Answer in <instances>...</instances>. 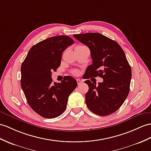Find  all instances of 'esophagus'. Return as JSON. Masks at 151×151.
I'll return each mask as SVG.
<instances>
[{
	"mask_svg": "<svg viewBox=\"0 0 151 151\" xmlns=\"http://www.w3.org/2000/svg\"><path fill=\"white\" fill-rule=\"evenodd\" d=\"M77 83H78V86H80L81 84H83V81H81V80H80V79H77Z\"/></svg>",
	"mask_w": 151,
	"mask_h": 151,
	"instance_id": "esophagus-1",
	"label": "esophagus"
}]
</instances>
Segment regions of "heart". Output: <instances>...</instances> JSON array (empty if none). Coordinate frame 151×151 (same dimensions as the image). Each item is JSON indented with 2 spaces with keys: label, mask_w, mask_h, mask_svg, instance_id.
Listing matches in <instances>:
<instances>
[{
  "label": "heart",
  "mask_w": 151,
  "mask_h": 151,
  "mask_svg": "<svg viewBox=\"0 0 151 151\" xmlns=\"http://www.w3.org/2000/svg\"><path fill=\"white\" fill-rule=\"evenodd\" d=\"M76 48H81H81H87V47H85V46H83V45H78V46L76 47ZM72 73H73V74H74V75H78V71L73 70L72 72Z\"/></svg>",
  "instance_id": "1"
}]
</instances>
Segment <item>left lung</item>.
Segmentation results:
<instances>
[{"mask_svg": "<svg viewBox=\"0 0 151 151\" xmlns=\"http://www.w3.org/2000/svg\"><path fill=\"white\" fill-rule=\"evenodd\" d=\"M88 47L92 64L84 73V79H103V82L84 81L89 87L85 95L88 108L96 115H109L118 110L129 92L131 68L122 47L114 40L98 32L73 35Z\"/></svg>", "mask_w": 151, "mask_h": 151, "instance_id": "left-lung-1", "label": "left lung"}]
</instances>
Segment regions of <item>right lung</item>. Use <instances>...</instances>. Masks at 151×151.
<instances>
[{"instance_id": "obj_1", "label": "right lung", "mask_w": 151, "mask_h": 151, "mask_svg": "<svg viewBox=\"0 0 151 151\" xmlns=\"http://www.w3.org/2000/svg\"><path fill=\"white\" fill-rule=\"evenodd\" d=\"M74 41L67 36L50 37L33 45L21 66V87L29 105L39 115L52 119L67 108L69 95L78 86L71 76L53 83L52 72L60 67L61 56Z\"/></svg>"}]
</instances>
